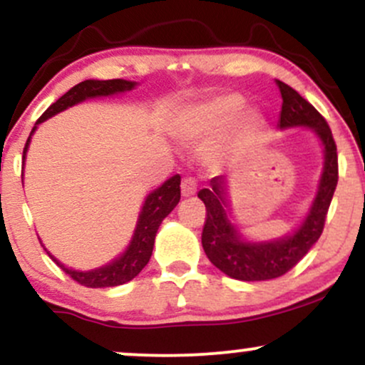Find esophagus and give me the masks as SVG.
Instances as JSON below:
<instances>
[{"mask_svg": "<svg viewBox=\"0 0 365 365\" xmlns=\"http://www.w3.org/2000/svg\"><path fill=\"white\" fill-rule=\"evenodd\" d=\"M197 192V182L195 178L192 177H185L182 180V195L183 197H192L195 195Z\"/></svg>", "mask_w": 365, "mask_h": 365, "instance_id": "34e87169", "label": "esophagus"}]
</instances>
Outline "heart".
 <instances>
[{
	"mask_svg": "<svg viewBox=\"0 0 365 365\" xmlns=\"http://www.w3.org/2000/svg\"><path fill=\"white\" fill-rule=\"evenodd\" d=\"M242 108H244V98L240 94L230 92V94L216 96L206 103L190 108L180 116L178 135L190 144H206L215 140L230 127ZM235 120L232 125L235 137L249 135L261 125V118L255 111L240 113Z\"/></svg>",
	"mask_w": 365,
	"mask_h": 365,
	"instance_id": "1",
	"label": "heart"
}]
</instances>
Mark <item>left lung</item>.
Segmentation results:
<instances>
[{
  "label": "left lung",
  "mask_w": 365,
  "mask_h": 365,
  "mask_svg": "<svg viewBox=\"0 0 365 365\" xmlns=\"http://www.w3.org/2000/svg\"><path fill=\"white\" fill-rule=\"evenodd\" d=\"M282 92V115L279 128L311 127L324 145V171L321 177L319 192L314 200L311 212L295 233L276 242L249 244L238 237L237 228L226 216V180L215 177L211 188H202L197 194L206 206V221L202 228L204 252L220 271L230 278L242 282H264L279 278L295 267L319 240L324 230L326 215L338 183V154L328 121L304 99L295 89L282 81H276Z\"/></svg>",
  "instance_id": "left-lung-1"
}]
</instances>
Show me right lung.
<instances>
[{"label": "right lung", "instance_id": "1", "mask_svg": "<svg viewBox=\"0 0 365 365\" xmlns=\"http://www.w3.org/2000/svg\"><path fill=\"white\" fill-rule=\"evenodd\" d=\"M135 82L121 81V78H113V81H83L77 86L72 87L66 94H63L56 103H53L51 106L46 110L43 115L39 116V120L36 121L41 123V121L48 120L49 116L56 115L66 108L73 106V104L83 101L87 98H98V96H110V94H118V92L132 91ZM36 127L32 128L31 135L34 133ZM29 142H31V137H29L27 142H25L24 148V159L25 153H27ZM180 200V175H175L170 180H166L161 187L156 188L153 194L148 195L144 206H142L139 223H137L135 233H133L132 242H130V247L127 249L121 257L113 261L108 266L99 267V269L87 271V273H81V271H73L65 267L60 264L56 259L51 257L58 266L65 271L73 282L87 288H106V287H118V284H123L130 282V279L135 278L137 274L140 273L145 267V264L149 262L150 254H153L154 247V238H156L158 228L161 225V221L165 220L166 216L173 211L175 206Z\"/></svg>", "mask_w": 365, "mask_h": 365}]
</instances>
